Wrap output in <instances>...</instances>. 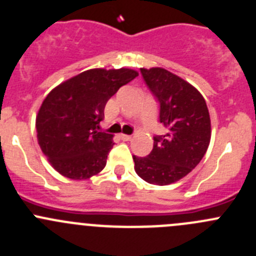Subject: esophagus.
<instances>
[{
    "mask_svg": "<svg viewBox=\"0 0 256 256\" xmlns=\"http://www.w3.org/2000/svg\"><path fill=\"white\" fill-rule=\"evenodd\" d=\"M120 140H132V136H130V134H120Z\"/></svg>",
    "mask_w": 256,
    "mask_h": 256,
    "instance_id": "esophagus-1",
    "label": "esophagus"
}]
</instances>
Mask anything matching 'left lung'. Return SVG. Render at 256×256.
<instances>
[{
  "instance_id": "8db88e82",
  "label": "left lung",
  "mask_w": 256,
  "mask_h": 256,
  "mask_svg": "<svg viewBox=\"0 0 256 256\" xmlns=\"http://www.w3.org/2000/svg\"><path fill=\"white\" fill-rule=\"evenodd\" d=\"M146 84L160 102L164 136L154 137L147 157H136L134 171L146 182L167 186L184 178L200 163L211 140V120L202 94L163 68H140Z\"/></svg>"
}]
</instances>
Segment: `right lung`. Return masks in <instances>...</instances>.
<instances>
[{
  "label": "right lung",
  "instance_id": "add662e5",
  "mask_svg": "<svg viewBox=\"0 0 256 256\" xmlns=\"http://www.w3.org/2000/svg\"><path fill=\"white\" fill-rule=\"evenodd\" d=\"M138 72L90 69L54 88L36 116L38 142L55 171L82 181L106 167L113 136L100 132L106 104Z\"/></svg>",
  "mask_w": 256,
  "mask_h": 256
}]
</instances>
